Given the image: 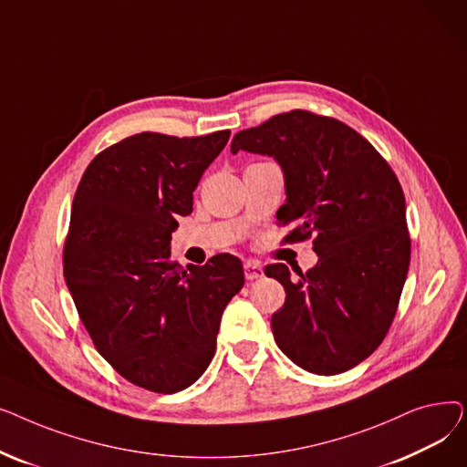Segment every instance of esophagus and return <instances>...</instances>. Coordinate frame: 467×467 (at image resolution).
<instances>
[{
  "mask_svg": "<svg viewBox=\"0 0 467 467\" xmlns=\"http://www.w3.org/2000/svg\"><path fill=\"white\" fill-rule=\"evenodd\" d=\"M244 276H246V280H257L263 276V266L261 263L257 261H246L244 263Z\"/></svg>",
  "mask_w": 467,
  "mask_h": 467,
  "instance_id": "34e87169",
  "label": "esophagus"
}]
</instances>
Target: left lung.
Returning <instances> with one entry per match:
<instances>
[{
  "label": "left lung",
  "instance_id": "left-lung-1",
  "mask_svg": "<svg viewBox=\"0 0 467 467\" xmlns=\"http://www.w3.org/2000/svg\"><path fill=\"white\" fill-rule=\"evenodd\" d=\"M275 157L284 170L285 242L312 238L317 263L293 280L284 263L266 276L285 289L273 314L280 350L316 375L345 373L369 358L398 312L410 261L405 196L375 147L333 117L293 109L240 130L231 151Z\"/></svg>",
  "mask_w": 467,
  "mask_h": 467
}]
</instances>
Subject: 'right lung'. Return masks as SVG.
I'll list each match as a JSON object with an SVG mask.
<instances>
[{
    "instance_id": "obj_1",
    "label": "right lung",
    "mask_w": 467,
    "mask_h": 467,
    "mask_svg": "<svg viewBox=\"0 0 467 467\" xmlns=\"http://www.w3.org/2000/svg\"><path fill=\"white\" fill-rule=\"evenodd\" d=\"M231 132L178 138L140 132L87 166L71 204L64 278L96 350L129 382L176 394L206 371L238 257L180 268L170 257L178 215Z\"/></svg>"
}]
</instances>
